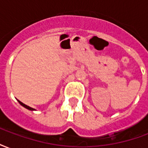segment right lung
<instances>
[{
    "label": "right lung",
    "instance_id": "add662e5",
    "mask_svg": "<svg viewBox=\"0 0 148 148\" xmlns=\"http://www.w3.org/2000/svg\"><path fill=\"white\" fill-rule=\"evenodd\" d=\"M18 101H19V103H20V104H21V106H24V108H26V109H29V110H35V109H32V108H31V107H29V106H26V105H25V104H24V103H22V102H21V101H19V100H18Z\"/></svg>",
    "mask_w": 148,
    "mask_h": 148
}]
</instances>
